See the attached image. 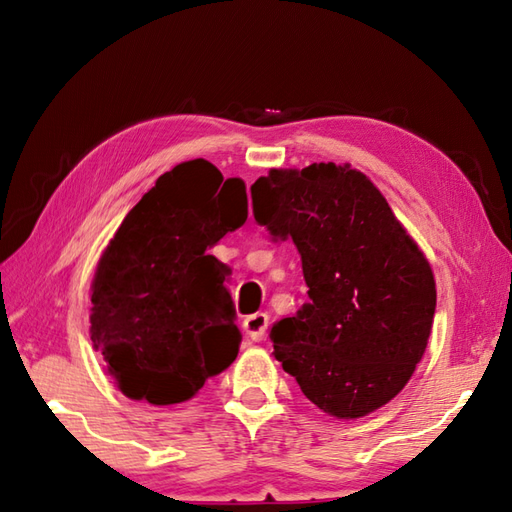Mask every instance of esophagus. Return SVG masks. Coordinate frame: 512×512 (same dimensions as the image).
<instances>
[{
    "label": "esophagus",
    "instance_id": "34e87169",
    "mask_svg": "<svg viewBox=\"0 0 512 512\" xmlns=\"http://www.w3.org/2000/svg\"><path fill=\"white\" fill-rule=\"evenodd\" d=\"M268 330V314L266 312H255L246 317L244 321V332L248 334L250 341H262Z\"/></svg>",
    "mask_w": 512,
    "mask_h": 512
}]
</instances>
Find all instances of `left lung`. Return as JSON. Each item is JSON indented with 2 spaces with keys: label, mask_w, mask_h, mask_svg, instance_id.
<instances>
[{
  "label": "left lung",
  "mask_w": 512,
  "mask_h": 512,
  "mask_svg": "<svg viewBox=\"0 0 512 512\" xmlns=\"http://www.w3.org/2000/svg\"><path fill=\"white\" fill-rule=\"evenodd\" d=\"M253 215L301 255L310 303L273 325L275 358L310 402L352 420L387 405L427 347L436 279L374 182L350 165L270 169Z\"/></svg>",
  "instance_id": "1"
}]
</instances>
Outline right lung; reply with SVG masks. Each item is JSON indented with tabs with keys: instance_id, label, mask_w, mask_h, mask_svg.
Instances as JSON below:
<instances>
[{
	"instance_id": "add662e5",
	"label": "right lung",
	"mask_w": 512,
	"mask_h": 512,
	"mask_svg": "<svg viewBox=\"0 0 512 512\" xmlns=\"http://www.w3.org/2000/svg\"><path fill=\"white\" fill-rule=\"evenodd\" d=\"M246 217L244 180L202 158L162 173L125 215L92 279L90 336L127 398L176 405L235 361L231 268L209 250Z\"/></svg>"
}]
</instances>
